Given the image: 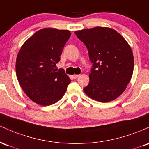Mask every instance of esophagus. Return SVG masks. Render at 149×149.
<instances>
[{"label": "esophagus", "mask_w": 149, "mask_h": 149, "mask_svg": "<svg viewBox=\"0 0 149 149\" xmlns=\"http://www.w3.org/2000/svg\"><path fill=\"white\" fill-rule=\"evenodd\" d=\"M79 76V74H74L72 75L73 78H74V79H76V78H77Z\"/></svg>", "instance_id": "34e87169"}]
</instances>
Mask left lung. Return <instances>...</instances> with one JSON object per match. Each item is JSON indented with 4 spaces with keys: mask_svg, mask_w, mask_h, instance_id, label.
I'll use <instances>...</instances> for the list:
<instances>
[{
    "mask_svg": "<svg viewBox=\"0 0 149 149\" xmlns=\"http://www.w3.org/2000/svg\"><path fill=\"white\" fill-rule=\"evenodd\" d=\"M84 43L93 68L84 91L95 101L115 100L126 89L132 76L134 56L130 45L115 29L96 26L74 31Z\"/></svg>",
    "mask_w": 149,
    "mask_h": 149,
    "instance_id": "obj_1",
    "label": "left lung"
}]
</instances>
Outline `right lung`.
Here are the masks:
<instances>
[{
  "label": "right lung",
  "instance_id": "add662e5",
  "mask_svg": "<svg viewBox=\"0 0 149 149\" xmlns=\"http://www.w3.org/2000/svg\"><path fill=\"white\" fill-rule=\"evenodd\" d=\"M70 35L68 30L40 29L25 41L18 53L17 80L26 96L38 105L58 102L71 81L64 70L55 68Z\"/></svg>",
  "mask_w": 149,
  "mask_h": 149
}]
</instances>
